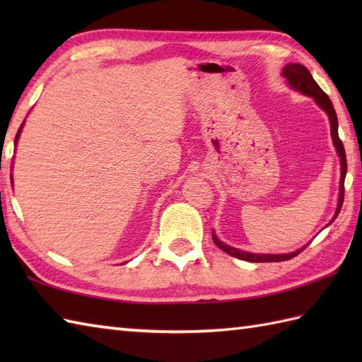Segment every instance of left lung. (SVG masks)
Masks as SVG:
<instances>
[{"label":"left lung","instance_id":"1","mask_svg":"<svg viewBox=\"0 0 362 362\" xmlns=\"http://www.w3.org/2000/svg\"><path fill=\"white\" fill-rule=\"evenodd\" d=\"M283 76L288 79V82L296 90L302 91V93L314 98V101H316L322 107V109H324L328 113L329 126H332L333 143L336 146L337 153H339V157H341V187H339L341 193H339V202H337L334 218L332 219V222H333L337 214H339L341 209H342V204H344V182H345V174H347V158H345V149H344V144L341 141L339 135H337L336 110H334L332 101H329L328 95L317 86V82L313 79L311 73L306 70L303 65H298V64L286 65V66H284V70H283ZM213 241L221 250H224L226 253H228V255L244 259V261H250V263H271V261H286V259H291V258H294L296 255H298V253L306 247V245H305L303 249H300L297 252H292V253H286V255H257V253H249V252H243V250L230 247V245L221 243L214 233H213Z\"/></svg>","mask_w":362,"mask_h":362}]
</instances>
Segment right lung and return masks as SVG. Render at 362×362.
Masks as SVG:
<instances>
[{
  "instance_id": "obj_1",
  "label": "right lung",
  "mask_w": 362,
  "mask_h": 362,
  "mask_svg": "<svg viewBox=\"0 0 362 362\" xmlns=\"http://www.w3.org/2000/svg\"><path fill=\"white\" fill-rule=\"evenodd\" d=\"M21 127H23V124H21ZM21 127L18 129V134H17V136H15V143H17V140H18V135H20V132H21Z\"/></svg>"
}]
</instances>
